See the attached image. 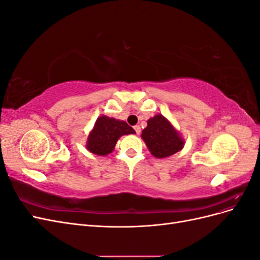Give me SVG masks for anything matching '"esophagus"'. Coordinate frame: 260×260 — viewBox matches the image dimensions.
<instances>
[{
	"label": "esophagus",
	"mask_w": 260,
	"mask_h": 260,
	"mask_svg": "<svg viewBox=\"0 0 260 260\" xmlns=\"http://www.w3.org/2000/svg\"><path fill=\"white\" fill-rule=\"evenodd\" d=\"M133 129H135V131H136L137 135H140V132H141V128H140V125H135V127H133Z\"/></svg>",
	"instance_id": "esophagus-1"
}]
</instances>
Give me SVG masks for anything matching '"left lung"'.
<instances>
[{
  "label": "left lung",
  "instance_id": "1",
  "mask_svg": "<svg viewBox=\"0 0 260 260\" xmlns=\"http://www.w3.org/2000/svg\"><path fill=\"white\" fill-rule=\"evenodd\" d=\"M149 152L157 158H165L182 149L184 141L162 115L148 119L147 127L141 135Z\"/></svg>",
  "mask_w": 260,
  "mask_h": 260
}]
</instances>
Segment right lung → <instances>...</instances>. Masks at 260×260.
Instances as JSON below:
<instances>
[{"instance_id":"right-lung-1","label":"right lung","mask_w":260,"mask_h":260,"mask_svg":"<svg viewBox=\"0 0 260 260\" xmlns=\"http://www.w3.org/2000/svg\"><path fill=\"white\" fill-rule=\"evenodd\" d=\"M131 133H136V131L127 122L102 116L89 135L86 147L93 154L105 156L113 152L118 139Z\"/></svg>"}]
</instances>
